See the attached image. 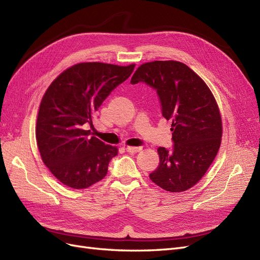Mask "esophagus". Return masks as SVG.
Here are the masks:
<instances>
[{
  "mask_svg": "<svg viewBox=\"0 0 260 260\" xmlns=\"http://www.w3.org/2000/svg\"><path fill=\"white\" fill-rule=\"evenodd\" d=\"M142 149V146H125V151L129 153H138Z\"/></svg>",
  "mask_w": 260,
  "mask_h": 260,
  "instance_id": "34e87169",
  "label": "esophagus"
}]
</instances>
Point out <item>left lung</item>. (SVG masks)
<instances>
[{
	"mask_svg": "<svg viewBox=\"0 0 260 260\" xmlns=\"http://www.w3.org/2000/svg\"><path fill=\"white\" fill-rule=\"evenodd\" d=\"M156 90L161 114L171 121L172 149L158 147L159 165L149 178L168 192H183L206 174L219 151L222 122L207 84L183 62L155 60L141 65L131 84Z\"/></svg>",
	"mask_w": 260,
	"mask_h": 260,
	"instance_id": "1",
	"label": "left lung"
}]
</instances>
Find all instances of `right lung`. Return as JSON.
<instances>
[{"mask_svg":"<svg viewBox=\"0 0 260 260\" xmlns=\"http://www.w3.org/2000/svg\"><path fill=\"white\" fill-rule=\"evenodd\" d=\"M135 64L118 66L80 62L62 72L46 90L39 108L36 139L41 158L54 177L73 188H85L103 179L118 154L90 130L94 114Z\"/></svg>","mask_w":260,"mask_h":260,"instance_id":"add662e5","label":"right lung"}]
</instances>
